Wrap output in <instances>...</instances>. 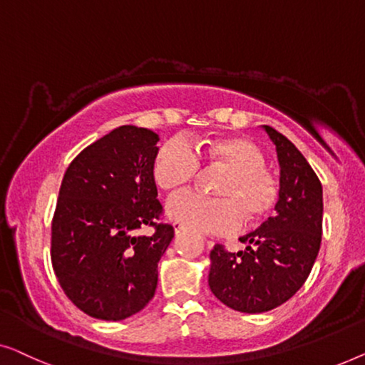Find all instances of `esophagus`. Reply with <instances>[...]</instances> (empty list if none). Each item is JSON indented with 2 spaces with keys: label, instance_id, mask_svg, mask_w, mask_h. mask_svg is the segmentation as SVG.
<instances>
[{
  "label": "esophagus",
  "instance_id": "esophagus-1",
  "mask_svg": "<svg viewBox=\"0 0 365 365\" xmlns=\"http://www.w3.org/2000/svg\"><path fill=\"white\" fill-rule=\"evenodd\" d=\"M173 230H175V235H177V236H180L182 232H183V225L175 222V223H173Z\"/></svg>",
  "mask_w": 365,
  "mask_h": 365
}]
</instances>
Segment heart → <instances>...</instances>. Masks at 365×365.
Here are the masks:
<instances>
[{
	"label": "heart",
	"mask_w": 365,
	"mask_h": 365,
	"mask_svg": "<svg viewBox=\"0 0 365 365\" xmlns=\"http://www.w3.org/2000/svg\"><path fill=\"white\" fill-rule=\"evenodd\" d=\"M199 153L197 154L196 152ZM200 157L228 168L218 185L220 197L180 192L168 198L167 213L177 223L197 233L228 235L246 220L259 222L273 212L279 185L266 170V158L255 142L243 137H217L197 150L183 138H170L158 148L153 160V178L163 190H177L198 173Z\"/></svg>",
	"instance_id": "obj_1"
}]
</instances>
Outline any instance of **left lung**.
<instances>
[{
  "label": "left lung",
  "mask_w": 365,
  "mask_h": 365,
  "mask_svg": "<svg viewBox=\"0 0 365 365\" xmlns=\"http://www.w3.org/2000/svg\"><path fill=\"white\" fill-rule=\"evenodd\" d=\"M279 162V198L274 217L241 236L245 251L210 253L208 286L235 311L266 312L296 294L309 276L321 248L322 185L294 143L263 125Z\"/></svg>",
  "instance_id": "8db88e82"
}]
</instances>
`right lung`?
<instances>
[{
    "instance_id": "right-lung-1",
    "label": "right lung",
    "mask_w": 365,
    "mask_h": 365,
    "mask_svg": "<svg viewBox=\"0 0 365 365\" xmlns=\"http://www.w3.org/2000/svg\"><path fill=\"white\" fill-rule=\"evenodd\" d=\"M158 135L120 125L71 162L53 218L51 259L66 296L96 319L122 321L148 304L173 227L157 225ZM153 226L150 237L138 230Z\"/></svg>"
}]
</instances>
